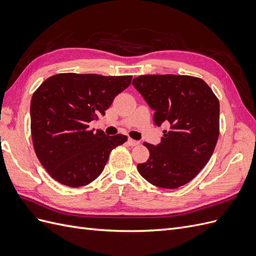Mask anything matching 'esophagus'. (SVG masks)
<instances>
[{"label":"esophagus","instance_id":"34e87169","mask_svg":"<svg viewBox=\"0 0 256 256\" xmlns=\"http://www.w3.org/2000/svg\"><path fill=\"white\" fill-rule=\"evenodd\" d=\"M138 144H140V142H138V141L132 140V138H128V145L129 146H136Z\"/></svg>","mask_w":256,"mask_h":256}]
</instances>
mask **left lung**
I'll use <instances>...</instances> for the list:
<instances>
[{
    "label": "left lung",
    "mask_w": 256,
    "mask_h": 256,
    "mask_svg": "<svg viewBox=\"0 0 256 256\" xmlns=\"http://www.w3.org/2000/svg\"><path fill=\"white\" fill-rule=\"evenodd\" d=\"M132 85L154 111V125L168 126L158 145L144 142L150 158L138 164L142 177L159 188L192 180L210 159L219 138V100L205 81L191 76L146 74Z\"/></svg>",
    "instance_id": "8db88e82"
}]
</instances>
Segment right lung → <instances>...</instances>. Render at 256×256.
Here are the masks:
<instances>
[{
    "label": "right lung",
    "instance_id": "1",
    "mask_svg": "<svg viewBox=\"0 0 256 256\" xmlns=\"http://www.w3.org/2000/svg\"><path fill=\"white\" fill-rule=\"evenodd\" d=\"M131 76L58 74L42 83L30 100V134L38 160L50 176L68 187L85 186L102 174L116 146L127 136L90 129L104 116Z\"/></svg>",
    "mask_w": 256,
    "mask_h": 256
}]
</instances>
